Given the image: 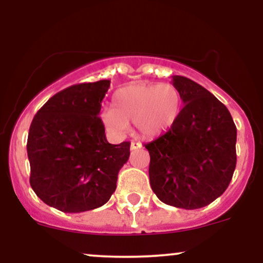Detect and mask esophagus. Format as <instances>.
Listing matches in <instances>:
<instances>
[{
    "label": "esophagus",
    "instance_id": "1",
    "mask_svg": "<svg viewBox=\"0 0 263 263\" xmlns=\"http://www.w3.org/2000/svg\"><path fill=\"white\" fill-rule=\"evenodd\" d=\"M129 148H131V151L142 148V143H140V142H131V147Z\"/></svg>",
    "mask_w": 263,
    "mask_h": 263
}]
</instances>
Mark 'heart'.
I'll list each match as a JSON object with an SVG mask.
<instances>
[{
    "label": "heart",
    "mask_w": 263,
    "mask_h": 263,
    "mask_svg": "<svg viewBox=\"0 0 263 263\" xmlns=\"http://www.w3.org/2000/svg\"><path fill=\"white\" fill-rule=\"evenodd\" d=\"M182 107V95L172 84L137 83L114 92L112 107L102 111L101 120L116 136L134 122L142 137L155 138L176 125Z\"/></svg>",
    "instance_id": "obj_1"
}]
</instances>
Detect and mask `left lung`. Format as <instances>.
<instances>
[{
    "instance_id": "left-lung-1",
    "label": "left lung",
    "mask_w": 263,
    "mask_h": 263,
    "mask_svg": "<svg viewBox=\"0 0 263 263\" xmlns=\"http://www.w3.org/2000/svg\"><path fill=\"white\" fill-rule=\"evenodd\" d=\"M184 107L170 131L144 144L149 184L164 204L199 209L225 192L236 167V126L221 101L195 81L173 75Z\"/></svg>"
}]
</instances>
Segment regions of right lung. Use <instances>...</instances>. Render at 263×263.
<instances>
[{
    "label": "right lung",
    "instance_id": "obj_1",
    "mask_svg": "<svg viewBox=\"0 0 263 263\" xmlns=\"http://www.w3.org/2000/svg\"><path fill=\"white\" fill-rule=\"evenodd\" d=\"M110 80L69 86L35 114L27 140L32 189L49 206L83 213L106 204L128 161L129 142L111 144L99 117Z\"/></svg>",
    "mask_w": 263,
    "mask_h": 263
}]
</instances>
